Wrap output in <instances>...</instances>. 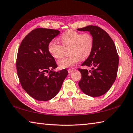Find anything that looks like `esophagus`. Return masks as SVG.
Wrapping results in <instances>:
<instances>
[{
  "label": "esophagus",
  "mask_w": 133,
  "mask_h": 133,
  "mask_svg": "<svg viewBox=\"0 0 133 133\" xmlns=\"http://www.w3.org/2000/svg\"><path fill=\"white\" fill-rule=\"evenodd\" d=\"M73 71H74V70H72V69H69V70H68V72H69V74L71 73V72H73Z\"/></svg>",
  "instance_id": "obj_1"
}]
</instances>
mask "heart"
Masks as SVG:
<instances>
[{
  "label": "heart",
  "mask_w": 133,
  "mask_h": 133,
  "mask_svg": "<svg viewBox=\"0 0 133 133\" xmlns=\"http://www.w3.org/2000/svg\"><path fill=\"white\" fill-rule=\"evenodd\" d=\"M59 40L62 46L56 41H49L47 49L49 54L56 59L61 58L64 48L69 49V57L60 60L58 64L61 69L69 68L73 66L82 59H85L90 56L93 47V38L89 33L82 34L77 31L70 29L65 32Z\"/></svg>",
  "instance_id": "b5f03b06"
}]
</instances>
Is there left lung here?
Masks as SVG:
<instances>
[{"mask_svg": "<svg viewBox=\"0 0 133 133\" xmlns=\"http://www.w3.org/2000/svg\"><path fill=\"white\" fill-rule=\"evenodd\" d=\"M77 30L88 31L93 38L92 52L81 64L91 70L78 69L82 75L79 87L87 95L98 97L105 94L116 79L119 64L116 46L108 34L97 26Z\"/></svg>", "mask_w": 133, "mask_h": 133, "instance_id": "obj_1", "label": "left lung"}]
</instances>
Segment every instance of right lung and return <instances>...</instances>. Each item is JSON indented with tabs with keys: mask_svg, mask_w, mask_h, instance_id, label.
Segmentation results:
<instances>
[{
	"mask_svg": "<svg viewBox=\"0 0 133 133\" xmlns=\"http://www.w3.org/2000/svg\"><path fill=\"white\" fill-rule=\"evenodd\" d=\"M59 34L58 30L35 29L23 38L18 49L16 67L21 85L38 101H48L56 96L68 74L66 69L52 71L58 65L49 54L47 46Z\"/></svg>",
	"mask_w": 133,
	"mask_h": 133,
	"instance_id": "obj_1",
	"label": "right lung"
}]
</instances>
